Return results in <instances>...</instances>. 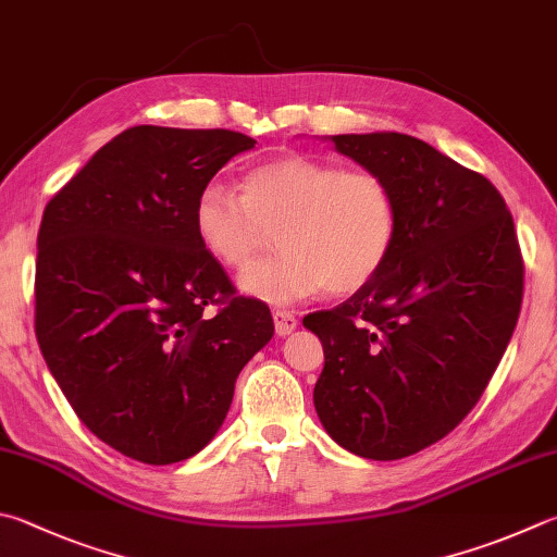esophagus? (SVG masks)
Here are the masks:
<instances>
[{
  "mask_svg": "<svg viewBox=\"0 0 557 557\" xmlns=\"http://www.w3.org/2000/svg\"><path fill=\"white\" fill-rule=\"evenodd\" d=\"M272 319H275V331L277 336H287V333H292L297 329V317L292 313L289 309H275L272 311Z\"/></svg>",
  "mask_w": 557,
  "mask_h": 557,
  "instance_id": "1",
  "label": "esophagus"
}]
</instances>
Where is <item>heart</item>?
Masks as SVG:
<instances>
[{
  "instance_id": "1",
  "label": "heart",
  "mask_w": 557,
  "mask_h": 557,
  "mask_svg": "<svg viewBox=\"0 0 557 557\" xmlns=\"http://www.w3.org/2000/svg\"><path fill=\"white\" fill-rule=\"evenodd\" d=\"M195 231L211 258L246 268L277 234L280 252L250 265L238 285L250 297L289 305L352 295L380 275L397 240V199L377 170L289 153L248 168L238 191L211 182L197 195Z\"/></svg>"
}]
</instances>
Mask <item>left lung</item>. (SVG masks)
Listing matches in <instances>:
<instances>
[{
	"label": "left lung",
	"mask_w": 557,
	"mask_h": 557,
	"mask_svg": "<svg viewBox=\"0 0 557 557\" xmlns=\"http://www.w3.org/2000/svg\"><path fill=\"white\" fill-rule=\"evenodd\" d=\"M397 199L380 275L305 326L323 346L313 407L329 436L370 460L433 446L468 417L519 321L523 258L492 182L407 134L333 136Z\"/></svg>",
	"instance_id": "obj_1"
}]
</instances>
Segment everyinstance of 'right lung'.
<instances>
[{"mask_svg": "<svg viewBox=\"0 0 557 557\" xmlns=\"http://www.w3.org/2000/svg\"><path fill=\"white\" fill-rule=\"evenodd\" d=\"M252 146L228 128L134 126L46 205L38 346L77 419L126 458L173 465L205 448L275 331L191 219L199 191Z\"/></svg>", "mask_w": 557, "mask_h": 557, "instance_id": "1", "label": "right lung"}]
</instances>
